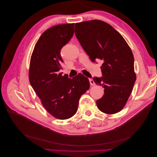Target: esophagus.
Instances as JSON below:
<instances>
[{
  "label": "esophagus",
  "instance_id": "esophagus-1",
  "mask_svg": "<svg viewBox=\"0 0 157 157\" xmlns=\"http://www.w3.org/2000/svg\"><path fill=\"white\" fill-rule=\"evenodd\" d=\"M89 81H90V85H91V86H94V85L96 84L92 78H89Z\"/></svg>",
  "mask_w": 157,
  "mask_h": 157
}]
</instances>
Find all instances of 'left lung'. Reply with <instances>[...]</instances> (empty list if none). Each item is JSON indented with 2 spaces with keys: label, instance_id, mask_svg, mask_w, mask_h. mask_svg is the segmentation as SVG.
<instances>
[{
  "label": "left lung",
  "instance_id": "8db88e82",
  "mask_svg": "<svg viewBox=\"0 0 157 157\" xmlns=\"http://www.w3.org/2000/svg\"><path fill=\"white\" fill-rule=\"evenodd\" d=\"M75 33L92 62L100 59L101 77H94L104 89L96 104L101 112L121 111L132 93L136 80L132 52L122 36L108 23L91 20L76 23Z\"/></svg>",
  "mask_w": 157,
  "mask_h": 157
}]
</instances>
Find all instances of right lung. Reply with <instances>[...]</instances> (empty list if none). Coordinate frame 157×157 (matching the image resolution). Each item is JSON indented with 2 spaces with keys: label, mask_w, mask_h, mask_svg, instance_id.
Wrapping results in <instances>:
<instances>
[{
  "label": "right lung",
  "mask_w": 157,
  "mask_h": 157,
  "mask_svg": "<svg viewBox=\"0 0 157 157\" xmlns=\"http://www.w3.org/2000/svg\"><path fill=\"white\" fill-rule=\"evenodd\" d=\"M75 23L49 28L40 36L31 55L29 82L42 105L53 117L65 120L78 109L80 96L90 88L88 78L79 73L73 78L61 75V50L74 34Z\"/></svg>",
  "instance_id": "obj_1"
}]
</instances>
